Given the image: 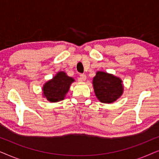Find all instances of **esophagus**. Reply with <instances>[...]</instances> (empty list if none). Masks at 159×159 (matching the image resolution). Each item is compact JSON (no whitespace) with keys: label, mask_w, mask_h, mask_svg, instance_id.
I'll return each instance as SVG.
<instances>
[{"label":"esophagus","mask_w":159,"mask_h":159,"mask_svg":"<svg viewBox=\"0 0 159 159\" xmlns=\"http://www.w3.org/2000/svg\"><path fill=\"white\" fill-rule=\"evenodd\" d=\"M86 75H84V74H81V75H80V77H79V80L80 81H84V80H86Z\"/></svg>","instance_id":"34e87169"}]
</instances>
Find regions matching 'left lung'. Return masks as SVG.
<instances>
[{
	"mask_svg": "<svg viewBox=\"0 0 159 159\" xmlns=\"http://www.w3.org/2000/svg\"><path fill=\"white\" fill-rule=\"evenodd\" d=\"M93 83L95 95L102 103H113L123 93L121 80L103 71H98L93 78Z\"/></svg>",
	"mask_w": 159,
	"mask_h": 159,
	"instance_id": "1",
	"label": "left lung"
}]
</instances>
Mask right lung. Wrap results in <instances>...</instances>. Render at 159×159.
I'll list each match as a JSON object with an SVG mask.
<instances>
[{"label":"right lung","instance_id":"1","mask_svg":"<svg viewBox=\"0 0 159 159\" xmlns=\"http://www.w3.org/2000/svg\"><path fill=\"white\" fill-rule=\"evenodd\" d=\"M73 78L68 77L64 71H60L53 79L45 84L43 91L44 96L51 102H58L64 98L68 92Z\"/></svg>","mask_w":159,"mask_h":159}]
</instances>
